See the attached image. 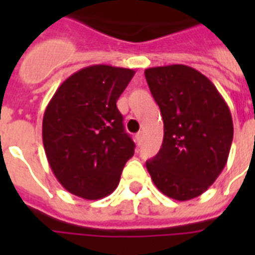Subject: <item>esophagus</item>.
<instances>
[{
	"mask_svg": "<svg viewBox=\"0 0 255 255\" xmlns=\"http://www.w3.org/2000/svg\"><path fill=\"white\" fill-rule=\"evenodd\" d=\"M141 140H143V133H141V132L136 133L135 141H136V144H137V145H140V144H141Z\"/></svg>",
	"mask_w": 255,
	"mask_h": 255,
	"instance_id": "34e87169",
	"label": "esophagus"
}]
</instances>
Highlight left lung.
<instances>
[{"label": "left lung", "mask_w": 255, "mask_h": 255, "mask_svg": "<svg viewBox=\"0 0 255 255\" xmlns=\"http://www.w3.org/2000/svg\"><path fill=\"white\" fill-rule=\"evenodd\" d=\"M164 122L163 145L147 161L156 188L188 201L209 188L225 168L233 120L216 86L193 67L170 65L144 71Z\"/></svg>", "instance_id": "obj_1"}]
</instances>
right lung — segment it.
<instances>
[{
	"label": "right lung",
	"mask_w": 255,
	"mask_h": 255,
	"mask_svg": "<svg viewBox=\"0 0 255 255\" xmlns=\"http://www.w3.org/2000/svg\"><path fill=\"white\" fill-rule=\"evenodd\" d=\"M135 71L94 65L74 73L47 104L42 140L54 176L67 192L99 200L116 189L135 153L116 102Z\"/></svg>",
	"instance_id": "right-lung-1"
}]
</instances>
